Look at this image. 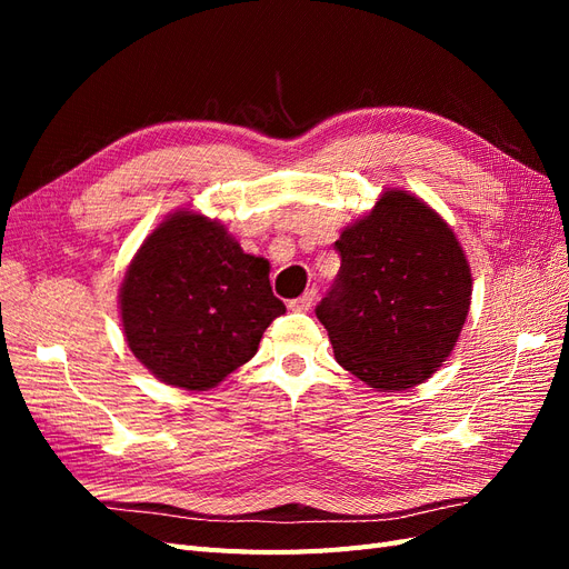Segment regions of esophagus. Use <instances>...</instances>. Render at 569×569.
<instances>
[{
    "label": "esophagus",
    "instance_id": "esophagus-1",
    "mask_svg": "<svg viewBox=\"0 0 569 569\" xmlns=\"http://www.w3.org/2000/svg\"><path fill=\"white\" fill-rule=\"evenodd\" d=\"M316 297H318V289L316 287L306 289L299 299H291L289 301V308H291V311H311V306L316 303Z\"/></svg>",
    "mask_w": 569,
    "mask_h": 569
}]
</instances>
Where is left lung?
Here are the masks:
<instances>
[{
  "label": "left lung",
  "instance_id": "1",
  "mask_svg": "<svg viewBox=\"0 0 569 569\" xmlns=\"http://www.w3.org/2000/svg\"><path fill=\"white\" fill-rule=\"evenodd\" d=\"M335 249L341 268L316 316L337 363L377 391L422 385L470 311L472 274L453 230L422 199L387 189Z\"/></svg>",
  "mask_w": 569,
  "mask_h": 569
}]
</instances>
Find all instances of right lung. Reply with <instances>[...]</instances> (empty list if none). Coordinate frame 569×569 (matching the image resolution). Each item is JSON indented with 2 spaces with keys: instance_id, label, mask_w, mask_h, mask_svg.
<instances>
[{
  "instance_id": "right-lung-1",
  "label": "right lung",
  "mask_w": 569,
  "mask_h": 569,
  "mask_svg": "<svg viewBox=\"0 0 569 569\" xmlns=\"http://www.w3.org/2000/svg\"><path fill=\"white\" fill-rule=\"evenodd\" d=\"M270 263L244 253L226 226L194 211L168 216L120 284V318L134 358L161 382L206 391L253 358L284 313Z\"/></svg>"
}]
</instances>
